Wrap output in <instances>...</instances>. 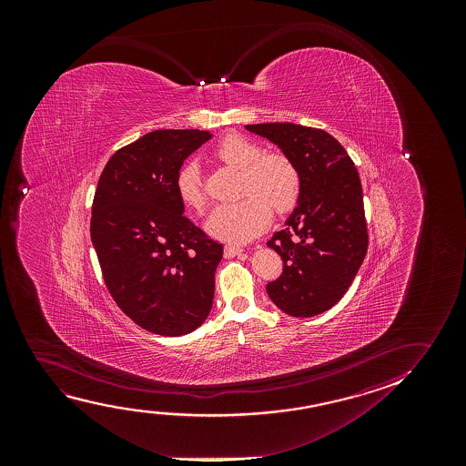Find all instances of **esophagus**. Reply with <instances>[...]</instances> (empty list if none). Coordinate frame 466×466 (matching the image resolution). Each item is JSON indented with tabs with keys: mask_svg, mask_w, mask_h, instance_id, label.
Returning a JSON list of instances; mask_svg holds the SVG:
<instances>
[{
	"mask_svg": "<svg viewBox=\"0 0 466 466\" xmlns=\"http://www.w3.org/2000/svg\"><path fill=\"white\" fill-rule=\"evenodd\" d=\"M243 249L234 245H226L224 247V258H234L237 255H242Z\"/></svg>",
	"mask_w": 466,
	"mask_h": 466,
	"instance_id": "obj_1",
	"label": "esophagus"
}]
</instances>
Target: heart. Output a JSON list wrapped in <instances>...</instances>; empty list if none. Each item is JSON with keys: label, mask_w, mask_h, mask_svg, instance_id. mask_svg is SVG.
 <instances>
[{"label": "heart", "mask_w": 466, "mask_h": 466, "mask_svg": "<svg viewBox=\"0 0 466 466\" xmlns=\"http://www.w3.org/2000/svg\"><path fill=\"white\" fill-rule=\"evenodd\" d=\"M224 166L240 170L238 194L247 198L213 208L205 229L223 242L245 243L259 236L270 223V210L283 215L294 208L300 196V177L293 160L283 153H264L261 147L240 135L224 137L213 149ZM179 202L202 213L207 205L204 181L196 162L186 164L175 181Z\"/></svg>", "instance_id": "obj_1"}]
</instances>
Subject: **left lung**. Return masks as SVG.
Listing matches in <instances>:
<instances>
[{"label":"left lung","instance_id":"1","mask_svg":"<svg viewBox=\"0 0 466 466\" xmlns=\"http://www.w3.org/2000/svg\"><path fill=\"white\" fill-rule=\"evenodd\" d=\"M245 128L280 147L300 177L298 207L268 242L283 261L280 277L266 287L268 298L291 317H315L342 299L368 251L357 167L321 128L293 122Z\"/></svg>","mask_w":466,"mask_h":466}]
</instances>
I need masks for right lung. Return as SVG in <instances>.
<instances>
[{
  "label": "right lung",
  "mask_w": 466,
  "mask_h": 466,
  "mask_svg": "<svg viewBox=\"0 0 466 466\" xmlns=\"http://www.w3.org/2000/svg\"><path fill=\"white\" fill-rule=\"evenodd\" d=\"M207 130H154L116 151L96 185L90 238L109 293L128 319L183 336L210 315L223 245L183 215L179 168Z\"/></svg>",
  "instance_id": "1"
}]
</instances>
